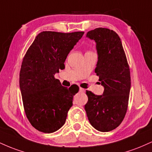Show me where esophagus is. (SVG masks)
I'll use <instances>...</instances> for the list:
<instances>
[{"instance_id": "1", "label": "esophagus", "mask_w": 152, "mask_h": 152, "mask_svg": "<svg viewBox=\"0 0 152 152\" xmlns=\"http://www.w3.org/2000/svg\"><path fill=\"white\" fill-rule=\"evenodd\" d=\"M85 91V90L83 89V88H79V92H81V93H83V92Z\"/></svg>"}]
</instances>
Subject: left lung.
I'll list each match as a JSON object with an SVG mask.
<instances>
[{
	"mask_svg": "<svg viewBox=\"0 0 152 152\" xmlns=\"http://www.w3.org/2000/svg\"><path fill=\"white\" fill-rule=\"evenodd\" d=\"M86 37L96 43L98 61L95 72L104 90L102 95L86 91L88 102L84 108L94 128L110 132L119 126L126 115L131 88L129 66L115 31L98 28L88 31Z\"/></svg>",
	"mask_w": 152,
	"mask_h": 152,
	"instance_id": "left-lung-1",
	"label": "left lung"
}]
</instances>
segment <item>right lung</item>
<instances>
[{
  "instance_id": "add662e5",
  "label": "right lung",
  "mask_w": 152,
  "mask_h": 152,
  "mask_svg": "<svg viewBox=\"0 0 152 152\" xmlns=\"http://www.w3.org/2000/svg\"><path fill=\"white\" fill-rule=\"evenodd\" d=\"M84 32L43 31L26 52L19 84L28 119L35 129L53 133L65 124L78 86H63L54 75L64 69L66 57Z\"/></svg>"
}]
</instances>
